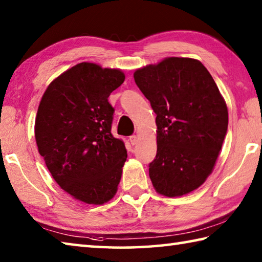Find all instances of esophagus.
<instances>
[{"label": "esophagus", "mask_w": 262, "mask_h": 262, "mask_svg": "<svg viewBox=\"0 0 262 262\" xmlns=\"http://www.w3.org/2000/svg\"><path fill=\"white\" fill-rule=\"evenodd\" d=\"M129 141H130L132 145H135V144L137 143V141H139V139H137V136H136V135H133V136H130V137H129Z\"/></svg>", "instance_id": "34e87169"}]
</instances>
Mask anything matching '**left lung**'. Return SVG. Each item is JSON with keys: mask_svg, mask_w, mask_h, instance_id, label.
<instances>
[{"mask_svg": "<svg viewBox=\"0 0 262 262\" xmlns=\"http://www.w3.org/2000/svg\"><path fill=\"white\" fill-rule=\"evenodd\" d=\"M156 113L157 154L149 164L156 192L181 196L214 170L228 130L227 103L200 61L165 57L134 73Z\"/></svg>", "mask_w": 262, "mask_h": 262, "instance_id": "obj_1", "label": "left lung"}]
</instances>
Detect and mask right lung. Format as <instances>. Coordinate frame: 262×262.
Masks as SVG:
<instances>
[{
    "mask_svg": "<svg viewBox=\"0 0 262 262\" xmlns=\"http://www.w3.org/2000/svg\"><path fill=\"white\" fill-rule=\"evenodd\" d=\"M125 81L120 69L82 62L48 85L34 123L38 151L57 185L88 205H104L118 190L127 159L111 133V92Z\"/></svg>",
    "mask_w": 262,
    "mask_h": 262,
    "instance_id": "1",
    "label": "right lung"
}]
</instances>
